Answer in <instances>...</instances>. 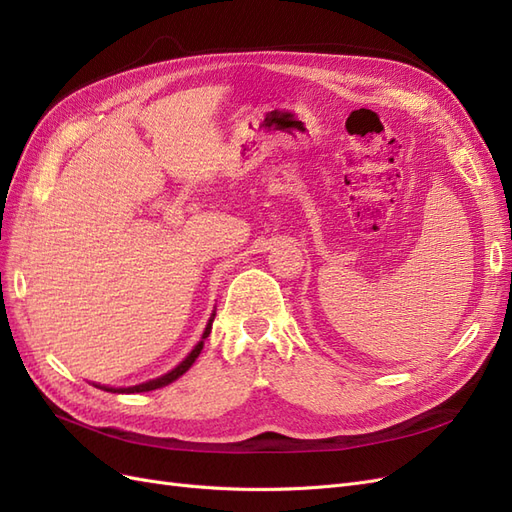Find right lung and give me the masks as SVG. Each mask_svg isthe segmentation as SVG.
I'll use <instances>...</instances> for the list:
<instances>
[{
  "label": "right lung",
  "mask_w": 512,
  "mask_h": 512,
  "mask_svg": "<svg viewBox=\"0 0 512 512\" xmlns=\"http://www.w3.org/2000/svg\"><path fill=\"white\" fill-rule=\"evenodd\" d=\"M213 318H215V314H211V318H209V324H207V329H205V333H203V339H200V342L194 346V350H192L188 356H185V359H183L175 369H170L168 374H164V376H160V378H156V380L143 382V384L126 386V389H113V386H100V384H94V386H98V389H104V391H111V393H145V391H153V389H162V386H166V384H170V382H175V380L181 378V376L185 374V371H188V369L192 367V363L198 359L200 350H203L205 339H207L209 333H211Z\"/></svg>",
  "instance_id": "obj_1"
}]
</instances>
